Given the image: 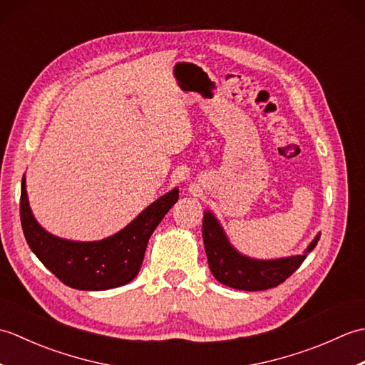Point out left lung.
Segmentation results:
<instances>
[{"mask_svg":"<svg viewBox=\"0 0 365 365\" xmlns=\"http://www.w3.org/2000/svg\"><path fill=\"white\" fill-rule=\"evenodd\" d=\"M202 237L208 267L215 279L232 289L246 292L268 290L282 284L301 267L307 254L320 240V235H317L302 255L279 260H252L238 254L229 245L221 226L212 213H205L204 216Z\"/></svg>","mask_w":365,"mask_h":365,"instance_id":"1","label":"left lung"}]
</instances>
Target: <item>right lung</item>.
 <instances>
[{
    "instance_id": "obj_1",
    "label": "right lung",
    "mask_w": 365,
    "mask_h": 365,
    "mask_svg": "<svg viewBox=\"0 0 365 365\" xmlns=\"http://www.w3.org/2000/svg\"><path fill=\"white\" fill-rule=\"evenodd\" d=\"M177 199L178 190L169 191L125 229L102 242H68L38 226L31 213L23 177L20 220L29 247L61 282L78 290H108L128 284L138 274L150 235Z\"/></svg>"
}]
</instances>
